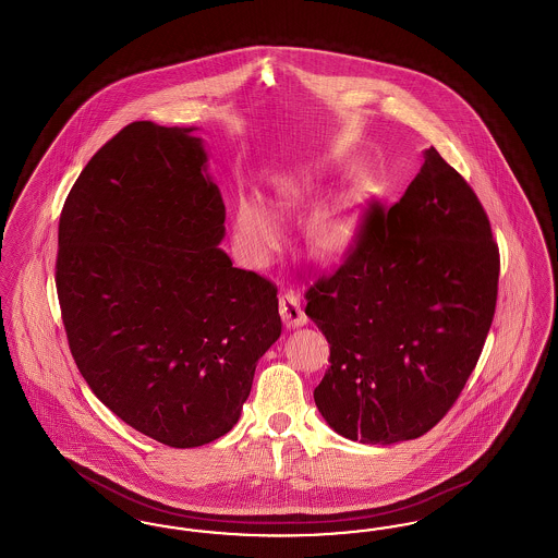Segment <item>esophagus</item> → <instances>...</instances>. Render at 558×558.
<instances>
[{"label":"esophagus","mask_w":558,"mask_h":558,"mask_svg":"<svg viewBox=\"0 0 558 558\" xmlns=\"http://www.w3.org/2000/svg\"><path fill=\"white\" fill-rule=\"evenodd\" d=\"M280 316L287 328H299V326H305L307 324V316L301 307V301L294 292H284L280 296Z\"/></svg>","instance_id":"1"}]
</instances>
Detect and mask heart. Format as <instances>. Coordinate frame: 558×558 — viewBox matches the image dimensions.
Segmentation results:
<instances>
[{
    "label": "heart",
    "mask_w": 558,
    "mask_h": 558,
    "mask_svg": "<svg viewBox=\"0 0 558 558\" xmlns=\"http://www.w3.org/2000/svg\"><path fill=\"white\" fill-rule=\"evenodd\" d=\"M314 196V187L299 175H282L274 207L259 192H242L236 203L234 232L240 248L253 259H267L280 248L287 236V226L280 215L305 207ZM310 236L324 253L345 251L353 236V207L345 198H332L322 205L310 226Z\"/></svg>",
    "instance_id": "obj_1"
}]
</instances>
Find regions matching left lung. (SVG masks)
<instances>
[{"label":"left lung","mask_w":558,"mask_h":558,"mask_svg":"<svg viewBox=\"0 0 558 558\" xmlns=\"http://www.w3.org/2000/svg\"><path fill=\"white\" fill-rule=\"evenodd\" d=\"M498 274L477 194L428 148L398 205L372 211L345 264L305 294L330 343L314 391L326 425L371 446L437 425L477 366Z\"/></svg>","instance_id":"1"}]
</instances>
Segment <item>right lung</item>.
Here are the masks:
<instances>
[{
  "instance_id": "add662e5",
  "label": "right lung",
  "mask_w": 558,
  "mask_h": 558,
  "mask_svg": "<svg viewBox=\"0 0 558 558\" xmlns=\"http://www.w3.org/2000/svg\"><path fill=\"white\" fill-rule=\"evenodd\" d=\"M196 128L135 121L81 171L58 226L56 289L94 396L169 448L239 423L282 332L276 287L219 248L226 207Z\"/></svg>"
}]
</instances>
